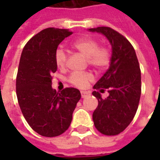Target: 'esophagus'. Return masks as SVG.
I'll return each instance as SVG.
<instances>
[{
    "instance_id": "34e87169",
    "label": "esophagus",
    "mask_w": 160,
    "mask_h": 160,
    "mask_svg": "<svg viewBox=\"0 0 160 160\" xmlns=\"http://www.w3.org/2000/svg\"><path fill=\"white\" fill-rule=\"evenodd\" d=\"M80 93H81V97L82 98H86L89 95V92H87V91H81V92H80Z\"/></svg>"
}]
</instances>
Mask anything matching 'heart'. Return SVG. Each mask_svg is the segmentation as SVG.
Wrapping results in <instances>:
<instances>
[{
  "label": "heart",
  "instance_id": "1",
  "mask_svg": "<svg viewBox=\"0 0 160 160\" xmlns=\"http://www.w3.org/2000/svg\"><path fill=\"white\" fill-rule=\"evenodd\" d=\"M72 48L87 56V62L96 70L106 68L111 62V51L106 46H98V42L93 38L86 37L75 40L71 44ZM68 56L62 49H57L55 53V62L59 69H64L67 65ZM93 76L91 73H73L68 81L74 87L83 88L92 81Z\"/></svg>",
  "mask_w": 160,
  "mask_h": 160
}]
</instances>
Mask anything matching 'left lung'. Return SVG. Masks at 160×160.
Masks as SVG:
<instances>
[{
  "mask_svg": "<svg viewBox=\"0 0 160 160\" xmlns=\"http://www.w3.org/2000/svg\"><path fill=\"white\" fill-rule=\"evenodd\" d=\"M89 31L104 35L112 49L110 68L93 87L101 92L108 90L109 96L103 99L98 92H92L98 101L92 119L101 134L117 135L130 124L138 109L141 93L140 64L134 47L117 31L107 26Z\"/></svg>",
  "mask_w": 160,
  "mask_h": 160,
  "instance_id": "1",
  "label": "left lung"
}]
</instances>
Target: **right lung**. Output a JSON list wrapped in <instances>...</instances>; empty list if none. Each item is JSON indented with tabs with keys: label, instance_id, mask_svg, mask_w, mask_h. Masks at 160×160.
<instances>
[{
	"label": "right lung",
	"instance_id": "obj_1",
	"mask_svg": "<svg viewBox=\"0 0 160 160\" xmlns=\"http://www.w3.org/2000/svg\"><path fill=\"white\" fill-rule=\"evenodd\" d=\"M72 32L47 28L32 37L23 49L16 78V94L24 118L33 130L55 137L69 128L73 112L81 98L80 91L52 89V73L57 70L55 53Z\"/></svg>",
	"mask_w": 160,
	"mask_h": 160
}]
</instances>
